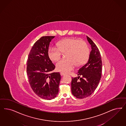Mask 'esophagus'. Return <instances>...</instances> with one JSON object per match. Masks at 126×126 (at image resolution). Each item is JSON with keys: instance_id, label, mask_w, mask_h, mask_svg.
Returning <instances> with one entry per match:
<instances>
[{"instance_id": "esophagus-1", "label": "esophagus", "mask_w": 126, "mask_h": 126, "mask_svg": "<svg viewBox=\"0 0 126 126\" xmlns=\"http://www.w3.org/2000/svg\"><path fill=\"white\" fill-rule=\"evenodd\" d=\"M60 75H61V76H63L65 75V73H63V72H61V73H60Z\"/></svg>"}]
</instances>
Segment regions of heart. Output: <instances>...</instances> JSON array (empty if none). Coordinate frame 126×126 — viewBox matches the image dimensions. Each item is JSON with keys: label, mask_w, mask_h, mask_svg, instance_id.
<instances>
[{"label": "heart", "mask_w": 126, "mask_h": 126, "mask_svg": "<svg viewBox=\"0 0 126 126\" xmlns=\"http://www.w3.org/2000/svg\"><path fill=\"white\" fill-rule=\"evenodd\" d=\"M57 47L52 46L48 52L49 58L55 62L59 60L62 52L68 51L67 59H61L56 63L57 70L64 73L69 72L77 66L83 65L89 56V49L87 44L83 41L75 38H67L59 41Z\"/></svg>", "instance_id": "obj_1"}]
</instances>
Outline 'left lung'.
Instances as JSON below:
<instances>
[{"mask_svg":"<svg viewBox=\"0 0 126 126\" xmlns=\"http://www.w3.org/2000/svg\"><path fill=\"white\" fill-rule=\"evenodd\" d=\"M87 38L92 49L89 59L85 64L78 70L77 74L79 77H72L71 83L72 93L79 99L87 97L93 93L97 87L102 77L100 52L93 41L88 36ZM81 75V78L79 77Z\"/></svg>","mask_w":126,"mask_h":126,"instance_id":"8db88e82","label":"left lung"}]
</instances>
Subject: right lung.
<instances>
[{
    "label": "right lung",
    "instance_id": "add662e5",
    "mask_svg": "<svg viewBox=\"0 0 126 126\" xmlns=\"http://www.w3.org/2000/svg\"><path fill=\"white\" fill-rule=\"evenodd\" d=\"M55 36L41 37L34 44L27 62V74L30 86L39 97L51 100L58 93L61 75L52 72L55 66L48 57L49 45Z\"/></svg>",
    "mask_w": 126,
    "mask_h": 126
}]
</instances>
